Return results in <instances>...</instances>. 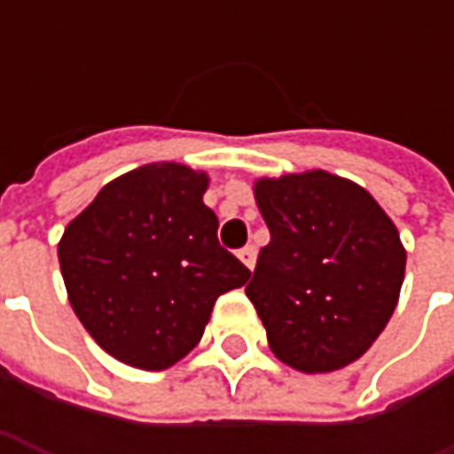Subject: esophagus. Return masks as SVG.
<instances>
[{
	"label": "esophagus",
	"instance_id": "1",
	"mask_svg": "<svg viewBox=\"0 0 454 454\" xmlns=\"http://www.w3.org/2000/svg\"><path fill=\"white\" fill-rule=\"evenodd\" d=\"M237 257H239V260L245 262V268H250V270H253L254 257H257V250H254L253 245H247V247H242V250L237 253Z\"/></svg>",
	"mask_w": 454,
	"mask_h": 454
}]
</instances>
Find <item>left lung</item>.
Wrapping results in <instances>:
<instances>
[{
	"mask_svg": "<svg viewBox=\"0 0 454 454\" xmlns=\"http://www.w3.org/2000/svg\"><path fill=\"white\" fill-rule=\"evenodd\" d=\"M270 230L247 298L272 354L321 374L356 361L392 318L407 253L387 212L358 184L328 171L260 179Z\"/></svg>",
	"mask_w": 454,
	"mask_h": 454,
	"instance_id": "obj_1",
	"label": "left lung"
}]
</instances>
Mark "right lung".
Segmentation results:
<instances>
[{
	"label": "right lung",
	"instance_id": "1",
	"mask_svg": "<svg viewBox=\"0 0 454 454\" xmlns=\"http://www.w3.org/2000/svg\"><path fill=\"white\" fill-rule=\"evenodd\" d=\"M207 174L146 164L106 184L58 245L67 298L118 361L161 372L200 343L222 293L250 270L217 239Z\"/></svg>",
	"mask_w": 454,
	"mask_h": 454
}]
</instances>
